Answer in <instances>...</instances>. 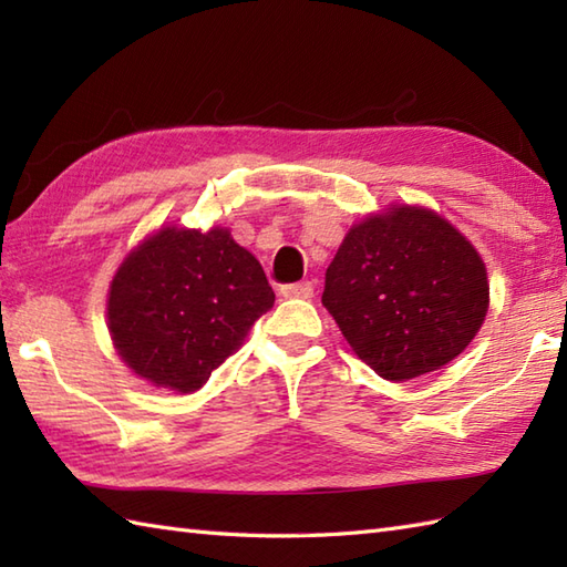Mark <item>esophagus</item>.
Segmentation results:
<instances>
[{
    "mask_svg": "<svg viewBox=\"0 0 567 567\" xmlns=\"http://www.w3.org/2000/svg\"><path fill=\"white\" fill-rule=\"evenodd\" d=\"M280 295H282L285 299H309V297H315V285H311V282L282 285Z\"/></svg>",
    "mask_w": 567,
    "mask_h": 567,
    "instance_id": "34e87169",
    "label": "esophagus"
}]
</instances>
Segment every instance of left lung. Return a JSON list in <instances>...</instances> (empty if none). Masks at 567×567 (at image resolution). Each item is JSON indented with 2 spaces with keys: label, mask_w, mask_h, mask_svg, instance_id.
<instances>
[{
  "label": "left lung",
  "mask_w": 567,
  "mask_h": 567,
  "mask_svg": "<svg viewBox=\"0 0 567 567\" xmlns=\"http://www.w3.org/2000/svg\"><path fill=\"white\" fill-rule=\"evenodd\" d=\"M321 305L353 353L392 382L451 363L489 307L475 246L416 204H390L348 228L327 270Z\"/></svg>",
  "instance_id": "obj_1"
}]
</instances>
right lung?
Instances as JSON below:
<instances>
[{"instance_id": "obj_1", "label": "right lung", "mask_w": 567, "mask_h": 567, "mask_svg": "<svg viewBox=\"0 0 567 567\" xmlns=\"http://www.w3.org/2000/svg\"><path fill=\"white\" fill-rule=\"evenodd\" d=\"M272 302L262 265L228 228L163 226L116 268L106 329L134 375L189 394L244 346Z\"/></svg>"}]
</instances>
